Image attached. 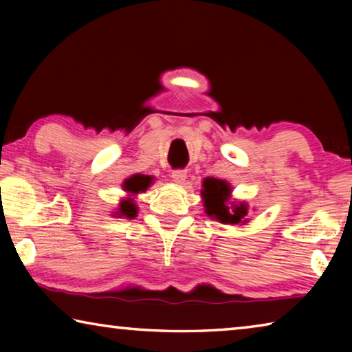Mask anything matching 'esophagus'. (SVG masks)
Returning a JSON list of instances; mask_svg holds the SVG:
<instances>
[{"label": "esophagus", "instance_id": "esophagus-1", "mask_svg": "<svg viewBox=\"0 0 352 352\" xmlns=\"http://www.w3.org/2000/svg\"><path fill=\"white\" fill-rule=\"evenodd\" d=\"M172 180H174L177 184H182V183H184V180H186V177H188V174L184 170H175V172H172Z\"/></svg>", "mask_w": 352, "mask_h": 352}]
</instances>
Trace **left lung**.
<instances>
[{
	"label": "left lung",
	"mask_w": 352,
	"mask_h": 352,
	"mask_svg": "<svg viewBox=\"0 0 352 352\" xmlns=\"http://www.w3.org/2000/svg\"><path fill=\"white\" fill-rule=\"evenodd\" d=\"M201 201L208 217L225 225H245L248 204L231 199L233 188L222 178L206 177L201 182Z\"/></svg>",
	"instance_id": "left-lung-1"
}]
</instances>
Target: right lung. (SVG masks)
<instances>
[{
	"label": "right lung",
	"instance_id": "1",
	"mask_svg": "<svg viewBox=\"0 0 352 352\" xmlns=\"http://www.w3.org/2000/svg\"><path fill=\"white\" fill-rule=\"evenodd\" d=\"M153 183V177L151 175H142V174H135L129 177L122 183V189L126 192L127 197H124L116 208V211L113 212L115 217H127V219H135L136 214H138V206L135 204V195L141 192H146V190L151 188Z\"/></svg>",
	"mask_w": 352,
	"mask_h": 352
}]
</instances>
